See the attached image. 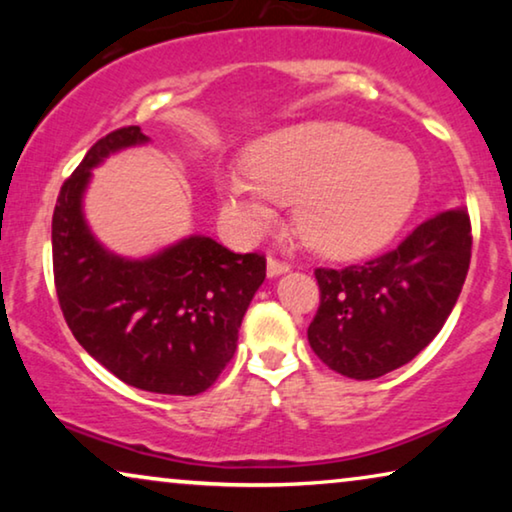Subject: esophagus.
<instances>
[{
  "instance_id": "34e87169",
  "label": "esophagus",
  "mask_w": 512,
  "mask_h": 512,
  "mask_svg": "<svg viewBox=\"0 0 512 512\" xmlns=\"http://www.w3.org/2000/svg\"><path fill=\"white\" fill-rule=\"evenodd\" d=\"M291 265L284 263V261H277V258H268V277H279L284 275V272H289Z\"/></svg>"
}]
</instances>
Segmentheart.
Segmentation results:
<instances>
[{"label": "heart", "instance_id": "obj_1", "mask_svg": "<svg viewBox=\"0 0 512 512\" xmlns=\"http://www.w3.org/2000/svg\"><path fill=\"white\" fill-rule=\"evenodd\" d=\"M223 207L251 235L277 226L284 202H298L300 237L335 258L366 256L394 237L422 191L410 149L352 123L312 121L261 139L251 170L221 177Z\"/></svg>", "mask_w": 512, "mask_h": 512}]
</instances>
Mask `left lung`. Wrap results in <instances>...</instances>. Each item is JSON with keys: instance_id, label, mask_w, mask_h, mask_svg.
<instances>
[{"instance_id": "1", "label": "left lung", "mask_w": 512, "mask_h": 512, "mask_svg": "<svg viewBox=\"0 0 512 512\" xmlns=\"http://www.w3.org/2000/svg\"><path fill=\"white\" fill-rule=\"evenodd\" d=\"M471 244L461 205L424 221L375 261L314 270L321 291L307 328L314 354L352 380H375L415 359L457 305Z\"/></svg>"}]
</instances>
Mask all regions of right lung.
<instances>
[{
  "label": "right lung",
  "instance_id": "add662e5",
  "mask_svg": "<svg viewBox=\"0 0 512 512\" xmlns=\"http://www.w3.org/2000/svg\"><path fill=\"white\" fill-rule=\"evenodd\" d=\"M139 125L102 137L60 188L53 212L55 291L79 345L130 387L195 396L233 359L265 258L188 235L144 258L114 254L83 214L93 170L130 146Z\"/></svg>",
  "mask_w": 512,
  "mask_h": 512
}]
</instances>
